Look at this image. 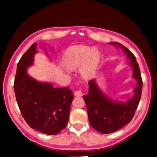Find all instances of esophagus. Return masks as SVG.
Returning <instances> with one entry per match:
<instances>
[{"mask_svg": "<svg viewBox=\"0 0 157 157\" xmlns=\"http://www.w3.org/2000/svg\"><path fill=\"white\" fill-rule=\"evenodd\" d=\"M75 96L77 97H81L82 96V92H81V90H77V91H75Z\"/></svg>", "mask_w": 157, "mask_h": 157, "instance_id": "1", "label": "esophagus"}]
</instances>
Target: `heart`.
<instances>
[{
    "instance_id": "heart-1",
    "label": "heart",
    "mask_w": 157,
    "mask_h": 157,
    "mask_svg": "<svg viewBox=\"0 0 157 157\" xmlns=\"http://www.w3.org/2000/svg\"><path fill=\"white\" fill-rule=\"evenodd\" d=\"M100 59L98 50L88 46H78L67 52L63 59L64 65L69 70L81 67L80 72L85 78L91 77Z\"/></svg>"
}]
</instances>
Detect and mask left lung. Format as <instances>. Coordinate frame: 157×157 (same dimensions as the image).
I'll return each instance as SVG.
<instances>
[{
    "label": "left lung",
    "instance_id": "obj_1",
    "mask_svg": "<svg viewBox=\"0 0 157 157\" xmlns=\"http://www.w3.org/2000/svg\"><path fill=\"white\" fill-rule=\"evenodd\" d=\"M125 52L128 58L130 59L133 68V77L137 80V86L134 90V97L126 102L114 101L103 93L99 88L94 79L88 82V94L83 98L86 104L90 124L95 130L101 134H110L121 129L134 117L138 107L141 96L143 82L138 63L136 57L124 46L118 42H110Z\"/></svg>",
    "mask_w": 157,
    "mask_h": 157
}]
</instances>
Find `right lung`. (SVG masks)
Here are the masks:
<instances>
[{
	"instance_id": "1",
	"label": "right lung",
	"mask_w": 157,
	"mask_h": 157,
	"mask_svg": "<svg viewBox=\"0 0 157 157\" xmlns=\"http://www.w3.org/2000/svg\"><path fill=\"white\" fill-rule=\"evenodd\" d=\"M36 43L31 46L19 61L13 88L23 117L31 128L56 135L67 126L73 94L69 87L53 88L31 78L27 69L33 64Z\"/></svg>"
}]
</instances>
